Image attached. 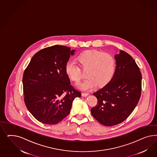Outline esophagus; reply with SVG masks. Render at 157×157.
Returning a JSON list of instances; mask_svg holds the SVG:
<instances>
[{"instance_id":"esophagus-1","label":"esophagus","mask_w":157,"mask_h":157,"mask_svg":"<svg viewBox=\"0 0 157 157\" xmlns=\"http://www.w3.org/2000/svg\"><path fill=\"white\" fill-rule=\"evenodd\" d=\"M89 94L88 93H85V92L82 93V95L83 96V97H86V96H87Z\"/></svg>"}]
</instances>
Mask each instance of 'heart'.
Wrapping results in <instances>:
<instances>
[{
	"label": "heart",
	"instance_id": "heart-1",
	"mask_svg": "<svg viewBox=\"0 0 157 157\" xmlns=\"http://www.w3.org/2000/svg\"><path fill=\"white\" fill-rule=\"evenodd\" d=\"M76 60L79 66L75 62L69 61L66 64L65 72L71 81L78 83L82 78L81 68L87 70L86 76L87 78L78 85V87L82 90L91 89L97 85L104 86L114 75L116 62L109 53L88 50L80 53Z\"/></svg>",
	"mask_w": 157,
	"mask_h": 157
}]
</instances>
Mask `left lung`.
<instances>
[{
  "instance_id": "left-lung-1",
  "label": "left lung",
  "mask_w": 157,
  "mask_h": 157,
  "mask_svg": "<svg viewBox=\"0 0 157 157\" xmlns=\"http://www.w3.org/2000/svg\"><path fill=\"white\" fill-rule=\"evenodd\" d=\"M116 68L111 81L93 94L97 104L91 113L100 123L113 126L131 114L140 98L142 74L132 57L123 51L115 56Z\"/></svg>"
}]
</instances>
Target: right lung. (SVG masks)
Returning <instances> with one entry per match:
<instances>
[{
  "mask_svg": "<svg viewBox=\"0 0 157 157\" xmlns=\"http://www.w3.org/2000/svg\"><path fill=\"white\" fill-rule=\"evenodd\" d=\"M74 52L59 45L44 48L34 55L24 71V101L40 122L58 123L70 113L74 100L81 97L65 72Z\"/></svg>",
  "mask_w": 157,
  "mask_h": 157,
  "instance_id": "right-lung-1",
  "label": "right lung"
}]
</instances>
